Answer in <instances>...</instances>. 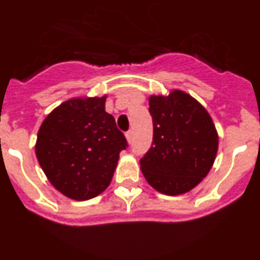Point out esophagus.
Masks as SVG:
<instances>
[{
	"label": "esophagus",
	"mask_w": 260,
	"mask_h": 260,
	"mask_svg": "<svg viewBox=\"0 0 260 260\" xmlns=\"http://www.w3.org/2000/svg\"><path fill=\"white\" fill-rule=\"evenodd\" d=\"M125 137L128 143H132V140H134V132H132V131H128L125 134Z\"/></svg>",
	"instance_id": "obj_1"
}]
</instances>
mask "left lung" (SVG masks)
Segmentation results:
<instances>
[{
    "mask_svg": "<svg viewBox=\"0 0 260 260\" xmlns=\"http://www.w3.org/2000/svg\"><path fill=\"white\" fill-rule=\"evenodd\" d=\"M152 147L140 160L148 184L167 196L191 190L214 164L218 134L210 115L189 93L149 98Z\"/></svg>",
    "mask_w": 260,
    "mask_h": 260,
    "instance_id": "8db88e82",
    "label": "left lung"
}]
</instances>
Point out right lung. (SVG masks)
<instances>
[{
	"label": "right lung",
	"mask_w": 260,
	"mask_h": 260,
	"mask_svg": "<svg viewBox=\"0 0 260 260\" xmlns=\"http://www.w3.org/2000/svg\"><path fill=\"white\" fill-rule=\"evenodd\" d=\"M104 106L106 96L70 99L38 131L39 165L52 186L71 200L86 201L106 190L119 153L128 147Z\"/></svg>",
	"instance_id": "add662e5"
}]
</instances>
